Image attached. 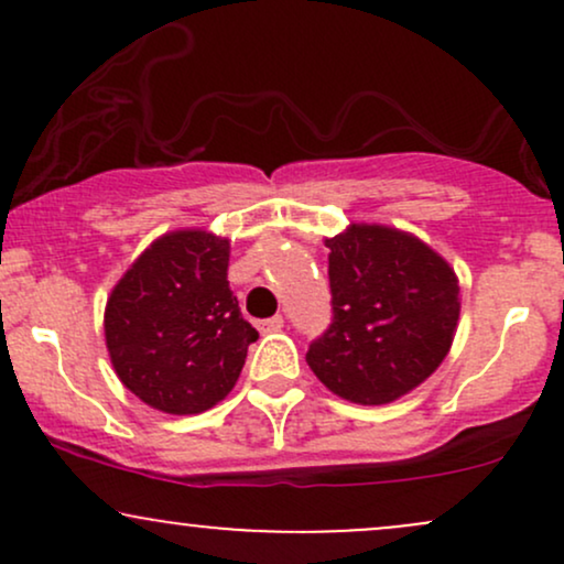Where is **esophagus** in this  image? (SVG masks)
<instances>
[{
  "mask_svg": "<svg viewBox=\"0 0 564 564\" xmlns=\"http://www.w3.org/2000/svg\"><path fill=\"white\" fill-rule=\"evenodd\" d=\"M283 323H286L283 321V315H273V318H268V321H257L254 326L260 334H273V332H281Z\"/></svg>",
  "mask_w": 564,
  "mask_h": 564,
  "instance_id": "1",
  "label": "esophagus"
}]
</instances>
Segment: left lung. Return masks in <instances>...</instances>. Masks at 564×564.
Segmentation results:
<instances>
[{
  "mask_svg": "<svg viewBox=\"0 0 564 564\" xmlns=\"http://www.w3.org/2000/svg\"><path fill=\"white\" fill-rule=\"evenodd\" d=\"M326 246L334 321L310 345L307 366L349 403H392L451 352L458 278L430 243L390 225L349 223Z\"/></svg>",
  "mask_w": 564,
  "mask_h": 564,
  "instance_id": "1",
  "label": "left lung"
}]
</instances>
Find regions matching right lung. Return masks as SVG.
Instances as JSON below:
<instances>
[{
	"label": "right lung",
	"instance_id": "right-lung-1",
	"mask_svg": "<svg viewBox=\"0 0 564 564\" xmlns=\"http://www.w3.org/2000/svg\"><path fill=\"white\" fill-rule=\"evenodd\" d=\"M230 241L204 228L159 236L129 264L106 302L116 377L156 411L191 416L236 387L257 328L228 281Z\"/></svg>",
	"mask_w": 564,
	"mask_h": 564
}]
</instances>
